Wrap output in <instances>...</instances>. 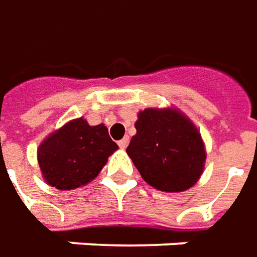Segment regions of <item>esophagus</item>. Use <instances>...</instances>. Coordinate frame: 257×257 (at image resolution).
I'll list each match as a JSON object with an SVG mask.
<instances>
[{"mask_svg": "<svg viewBox=\"0 0 257 257\" xmlns=\"http://www.w3.org/2000/svg\"><path fill=\"white\" fill-rule=\"evenodd\" d=\"M128 144H129V138L128 137H125L123 139H120L119 142H118V145H119L120 149H125V148L128 146Z\"/></svg>", "mask_w": 257, "mask_h": 257, "instance_id": "34e87169", "label": "esophagus"}]
</instances>
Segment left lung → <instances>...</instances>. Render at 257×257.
<instances>
[{"mask_svg":"<svg viewBox=\"0 0 257 257\" xmlns=\"http://www.w3.org/2000/svg\"><path fill=\"white\" fill-rule=\"evenodd\" d=\"M126 152L151 186L164 192H183L199 179L205 164L200 134L176 109L139 112Z\"/></svg>","mask_w":257,"mask_h":257,"instance_id":"8db88e82","label":"left lung"}]
</instances>
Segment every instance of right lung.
Segmentation results:
<instances>
[{
	"mask_svg": "<svg viewBox=\"0 0 257 257\" xmlns=\"http://www.w3.org/2000/svg\"><path fill=\"white\" fill-rule=\"evenodd\" d=\"M116 149L106 126H91L79 118L68 122L41 144L38 164L51 186L75 189L92 181Z\"/></svg>",
	"mask_w": 257,
	"mask_h": 257,
	"instance_id": "right-lung-1",
	"label": "right lung"
}]
</instances>
